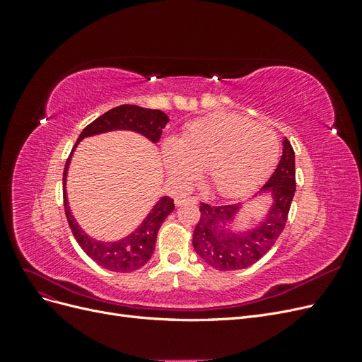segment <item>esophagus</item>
Listing matches in <instances>:
<instances>
[{
	"label": "esophagus",
	"instance_id": "34e87169",
	"mask_svg": "<svg viewBox=\"0 0 362 362\" xmlns=\"http://www.w3.org/2000/svg\"><path fill=\"white\" fill-rule=\"evenodd\" d=\"M175 204H177V206L184 205V204H198V199L187 198V196H177V198H175Z\"/></svg>",
	"mask_w": 362,
	"mask_h": 362
}]
</instances>
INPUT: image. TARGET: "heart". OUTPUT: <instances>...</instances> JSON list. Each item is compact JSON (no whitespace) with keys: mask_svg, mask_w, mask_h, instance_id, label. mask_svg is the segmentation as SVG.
I'll return each instance as SVG.
<instances>
[{"mask_svg":"<svg viewBox=\"0 0 362 362\" xmlns=\"http://www.w3.org/2000/svg\"><path fill=\"white\" fill-rule=\"evenodd\" d=\"M163 164L178 189L189 187L204 166L205 177L223 198H238L264 181L279 156L273 129L235 115L193 120L181 137L161 148Z\"/></svg>","mask_w":362,"mask_h":362,"instance_id":"heart-1","label":"heart"}]
</instances>
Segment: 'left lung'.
I'll return each instance as SVG.
<instances>
[{
	"instance_id": "1",
	"label": "left lung",
	"mask_w": 362,
	"mask_h": 362,
	"mask_svg": "<svg viewBox=\"0 0 362 362\" xmlns=\"http://www.w3.org/2000/svg\"><path fill=\"white\" fill-rule=\"evenodd\" d=\"M296 192L294 151L287 137L282 140V157L261 190L250 198L270 199L266 213L254 226L237 231L243 202L233 205L201 204V218L193 233V247L216 270H240L255 264L275 245L287 223Z\"/></svg>"
}]
</instances>
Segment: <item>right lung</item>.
<instances>
[{"label": "right lung", "mask_w": 362, "mask_h": 362, "mask_svg": "<svg viewBox=\"0 0 362 362\" xmlns=\"http://www.w3.org/2000/svg\"><path fill=\"white\" fill-rule=\"evenodd\" d=\"M168 122V115L163 113L161 110H151V108L128 104L112 108L110 112H107L103 116L95 119L92 124H89L81 131V134L78 140H76V144L66 161V166H64L63 201L64 213H66L72 234L86 254L89 255L96 264H100L107 270L128 273L144 267L151 259L152 254H154L158 229L164 222V218L175 210V204L169 196H161L156 202V205L152 206V210L146 214L144 222H141L134 231H131L128 235L119 240L108 242V240H96L90 237L89 234L84 233V229L80 226V223L75 221V217L72 216V211L69 208L66 180L74 152L80 141L86 137L110 133V131H133V133H139L146 137L152 144H157L163 133V128L166 127Z\"/></svg>", "instance_id": "add662e5"}]
</instances>
